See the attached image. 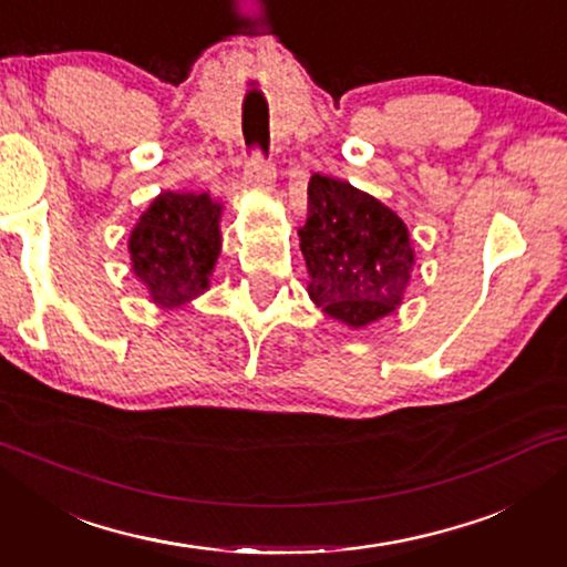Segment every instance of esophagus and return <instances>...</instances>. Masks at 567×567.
<instances>
[{
	"label": "esophagus",
	"instance_id": "obj_1",
	"mask_svg": "<svg viewBox=\"0 0 567 567\" xmlns=\"http://www.w3.org/2000/svg\"><path fill=\"white\" fill-rule=\"evenodd\" d=\"M245 181H247V188L258 193H270L274 190V167H270L260 154H255L245 167Z\"/></svg>",
	"mask_w": 567,
	"mask_h": 567
}]
</instances>
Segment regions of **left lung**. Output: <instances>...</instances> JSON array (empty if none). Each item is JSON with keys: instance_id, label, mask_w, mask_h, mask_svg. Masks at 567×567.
Returning a JSON list of instances; mask_svg holds the SVG:
<instances>
[{"instance_id": "8db88e82", "label": "left lung", "mask_w": 567, "mask_h": 567, "mask_svg": "<svg viewBox=\"0 0 567 567\" xmlns=\"http://www.w3.org/2000/svg\"><path fill=\"white\" fill-rule=\"evenodd\" d=\"M299 247L309 299L332 320L361 330L402 305L415 266L405 221L351 183L312 175Z\"/></svg>"}]
</instances>
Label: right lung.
Here are the masks:
<instances>
[{
    "label": "right lung",
    "instance_id": "right-lung-1",
    "mask_svg": "<svg viewBox=\"0 0 567 567\" xmlns=\"http://www.w3.org/2000/svg\"><path fill=\"white\" fill-rule=\"evenodd\" d=\"M224 204L212 193H159L128 235L131 274L159 309H181L212 289L221 255Z\"/></svg>",
    "mask_w": 567,
    "mask_h": 567
}]
</instances>
